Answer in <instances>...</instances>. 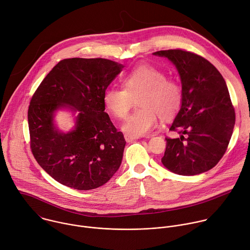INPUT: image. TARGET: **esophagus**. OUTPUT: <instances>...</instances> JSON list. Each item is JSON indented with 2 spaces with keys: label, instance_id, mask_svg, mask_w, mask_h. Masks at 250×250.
Wrapping results in <instances>:
<instances>
[{
  "label": "esophagus",
  "instance_id": "34e87169",
  "mask_svg": "<svg viewBox=\"0 0 250 250\" xmlns=\"http://www.w3.org/2000/svg\"><path fill=\"white\" fill-rule=\"evenodd\" d=\"M124 138H125V140H126V142H132V141H134V140H138L139 139V137H133V136H130V135H128V134H125L124 135Z\"/></svg>",
  "mask_w": 250,
  "mask_h": 250
}]
</instances>
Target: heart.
Returning <instances> with one entry per match:
<instances>
[{
    "label": "heart",
    "instance_id": "heart-1",
    "mask_svg": "<svg viewBox=\"0 0 250 250\" xmlns=\"http://www.w3.org/2000/svg\"><path fill=\"white\" fill-rule=\"evenodd\" d=\"M122 88L105 89L103 103L115 118L127 116L132 98H138L136 110L124 122L121 129L133 137H142L159 126L161 116L173 117L182 104V89L178 83L167 79V75L151 65H140L121 79Z\"/></svg>",
    "mask_w": 250,
    "mask_h": 250
}]
</instances>
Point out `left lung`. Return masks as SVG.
<instances>
[{
	"label": "left lung",
	"instance_id": "left-lung-1",
	"mask_svg": "<svg viewBox=\"0 0 250 250\" xmlns=\"http://www.w3.org/2000/svg\"><path fill=\"white\" fill-rule=\"evenodd\" d=\"M167 58L176 68L182 86V104L167 138L163 165L179 175H196L213 168L223 158L232 135L235 113L227 83L205 58L180 49L153 53Z\"/></svg>",
	"mask_w": 250,
	"mask_h": 250
}]
</instances>
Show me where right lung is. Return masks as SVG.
I'll return each mask as SVG.
<instances>
[{
    "label": "right lung",
    "instance_id": "1",
    "mask_svg": "<svg viewBox=\"0 0 250 250\" xmlns=\"http://www.w3.org/2000/svg\"><path fill=\"white\" fill-rule=\"evenodd\" d=\"M123 68L103 58L65 59L34 92L27 115L31 151L59 183L95 189L120 167L126 141L104 111L103 96ZM63 109L74 115L75 125L68 132L55 122L56 112Z\"/></svg>",
    "mask_w": 250,
    "mask_h": 250
}]
</instances>
